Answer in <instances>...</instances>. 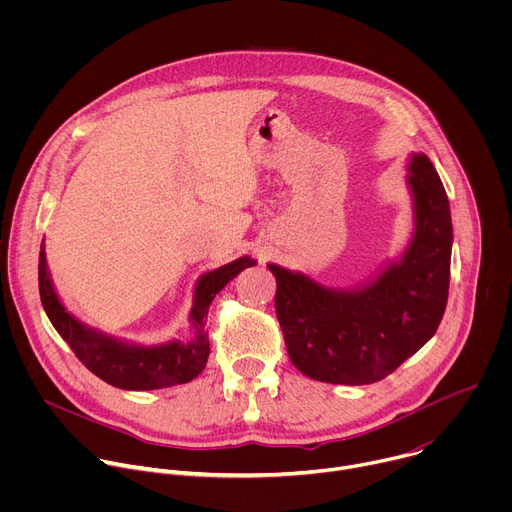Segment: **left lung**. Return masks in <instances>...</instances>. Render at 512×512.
Instances as JSON below:
<instances>
[{"mask_svg":"<svg viewBox=\"0 0 512 512\" xmlns=\"http://www.w3.org/2000/svg\"><path fill=\"white\" fill-rule=\"evenodd\" d=\"M405 184L413 235L399 259L356 287H328L267 263L275 312L294 367L334 385H369L391 375L437 330L448 304L452 214L448 194L425 154H409Z\"/></svg>","mask_w":512,"mask_h":512,"instance_id":"left-lung-1","label":"left lung"}]
</instances>
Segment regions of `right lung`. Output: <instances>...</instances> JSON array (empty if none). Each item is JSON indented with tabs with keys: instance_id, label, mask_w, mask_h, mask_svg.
I'll return each instance as SVG.
<instances>
[{
	"instance_id": "obj_1",
	"label": "right lung",
	"mask_w": 512,
	"mask_h": 512,
	"mask_svg": "<svg viewBox=\"0 0 512 512\" xmlns=\"http://www.w3.org/2000/svg\"><path fill=\"white\" fill-rule=\"evenodd\" d=\"M255 263V259L243 255L227 265L202 273L196 279L192 291V308L188 314L192 336L186 340L172 338L162 344H141L111 336L83 322L62 304L58 296L48 269L44 241L40 247L38 263L40 300L56 332L93 375L117 389L154 391L190 383L204 371L210 352L206 330L208 308L218 291L243 269L253 267Z\"/></svg>"
}]
</instances>
